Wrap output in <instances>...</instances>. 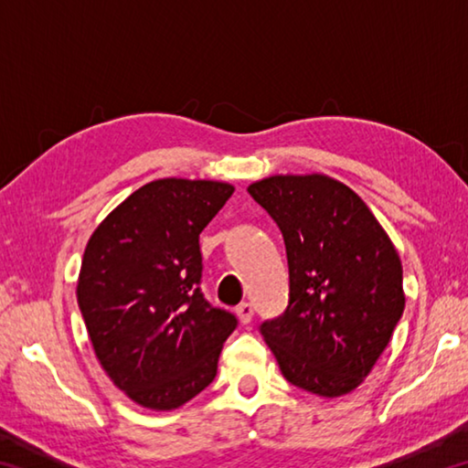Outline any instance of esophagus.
I'll list each match as a JSON object with an SVG mask.
<instances>
[{"instance_id":"34e87169","label":"esophagus","mask_w":468,"mask_h":468,"mask_svg":"<svg viewBox=\"0 0 468 468\" xmlns=\"http://www.w3.org/2000/svg\"><path fill=\"white\" fill-rule=\"evenodd\" d=\"M237 318H239L241 324H250L253 318V305L248 303V301H243V303L237 305Z\"/></svg>"}]
</instances>
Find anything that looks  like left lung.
I'll return each instance as SVG.
<instances>
[{"label": "left lung", "instance_id": "left-lung-1", "mask_svg": "<svg viewBox=\"0 0 468 468\" xmlns=\"http://www.w3.org/2000/svg\"><path fill=\"white\" fill-rule=\"evenodd\" d=\"M279 225L289 305L260 332L287 382L335 399L369 376L405 310L402 264L366 202L320 173L248 187Z\"/></svg>", "mask_w": 468, "mask_h": 468}]
</instances>
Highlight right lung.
<instances>
[{
	"label": "right lung",
	"mask_w": 468,
	"mask_h": 468,
	"mask_svg": "<svg viewBox=\"0 0 468 468\" xmlns=\"http://www.w3.org/2000/svg\"><path fill=\"white\" fill-rule=\"evenodd\" d=\"M233 192L223 181H150L86 243L78 305L102 369L140 407L177 409L217 376L237 318L202 295L200 233Z\"/></svg>",
	"instance_id": "1"
}]
</instances>
